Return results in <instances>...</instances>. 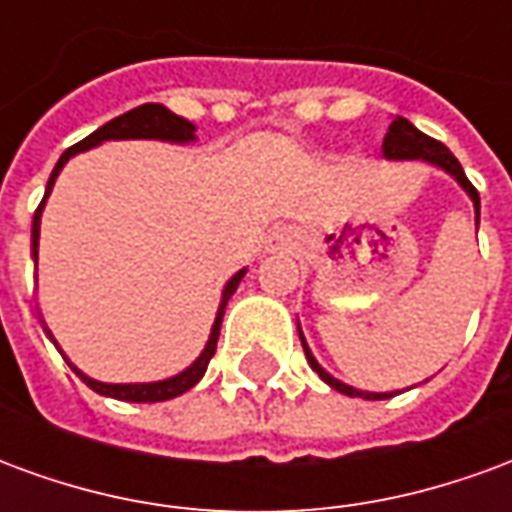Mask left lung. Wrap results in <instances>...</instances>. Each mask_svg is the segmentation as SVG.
<instances>
[{
	"instance_id": "1",
	"label": "left lung",
	"mask_w": 512,
	"mask_h": 512,
	"mask_svg": "<svg viewBox=\"0 0 512 512\" xmlns=\"http://www.w3.org/2000/svg\"><path fill=\"white\" fill-rule=\"evenodd\" d=\"M384 158H389V161H417L419 158V161H428V164H433V167L444 169V172L458 180V186L469 194V200L474 202V222L480 224V194H477V189H474L472 183H469V178H466L461 161L452 156L450 150L441 145V142L430 139L428 134H422L419 128L411 126L406 117H395V120H392V126H389V131H386ZM299 340L312 370L321 376V381H326V384L332 386V389H337V392H343V395L348 397H365V400H386V397L397 395V392H365V389H356V386H348L343 384V381H337V378L329 376V373L318 365V359L312 356L310 345H307L304 334H301V326H299Z\"/></svg>"
}]
</instances>
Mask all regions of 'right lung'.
Returning <instances> with one entry per match:
<instances>
[{
  "label": "right lung",
  "instance_id": "right-lung-1",
  "mask_svg": "<svg viewBox=\"0 0 512 512\" xmlns=\"http://www.w3.org/2000/svg\"><path fill=\"white\" fill-rule=\"evenodd\" d=\"M194 123H189L186 117H178L175 112H169L164 104H142L126 112V115L115 117V120H109L106 126H101L98 131H93L90 136H84L82 142H76L73 147H68L65 153L57 161V167L51 169V178L46 183V194H43V202L38 205V211L32 216V260H35V266H38V241H40V216H43V208H46V200H49L51 189H54V180L62 172V167L71 161L76 153H84V150H90V147H98L101 142H109V139H158V142H175V145H189L194 142L197 136H194ZM246 268H241L238 274L230 277V282L224 285L222 290V301H219V312H216V321L211 326V337H208V343L202 348V354L191 362L183 373L172 378H164V381H150V384H106V381H95L87 373H82L79 367L73 365L71 359L65 356V351L60 348V343L54 340V334L49 332V326L43 321V329L51 337V343L60 348V354L65 356V362L71 365V370L76 376L82 378L84 384L90 386L93 392L104 397H115V400H128V403H158V400H172V397L183 395V392H189L191 386L197 384L202 376H205V370H208V362H211V356L216 354V343H219V329H222V318H224V307H227V301L235 293V288L241 285V279H244Z\"/></svg>",
  "mask_w": 512,
  "mask_h": 512
}]
</instances>
